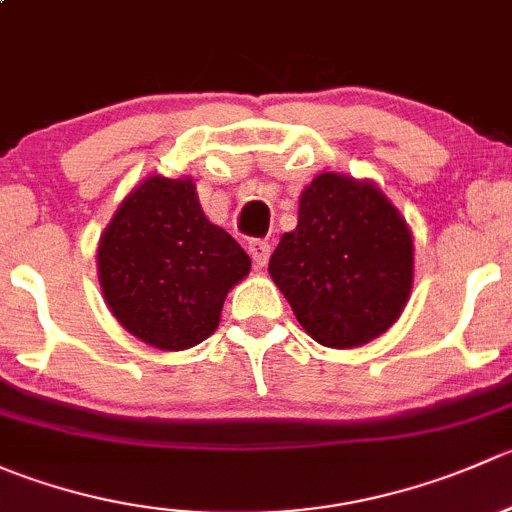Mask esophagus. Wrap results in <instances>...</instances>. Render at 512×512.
<instances>
[{
	"mask_svg": "<svg viewBox=\"0 0 512 512\" xmlns=\"http://www.w3.org/2000/svg\"><path fill=\"white\" fill-rule=\"evenodd\" d=\"M247 250H250V257L252 262H255V267H265L267 260H270V242L267 240H250V245H247Z\"/></svg>",
	"mask_w": 512,
	"mask_h": 512,
	"instance_id": "34e87169",
	"label": "esophagus"
}]
</instances>
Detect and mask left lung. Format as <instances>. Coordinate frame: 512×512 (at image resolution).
<instances>
[{
	"mask_svg": "<svg viewBox=\"0 0 512 512\" xmlns=\"http://www.w3.org/2000/svg\"><path fill=\"white\" fill-rule=\"evenodd\" d=\"M270 275L304 332L352 349L399 319L414 282V240L376 185L322 173L270 257Z\"/></svg>",
	"mask_w": 512,
	"mask_h": 512,
	"instance_id": "left-lung-1",
	"label": "left lung"
}]
</instances>
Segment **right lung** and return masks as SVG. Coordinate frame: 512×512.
<instances>
[{
	"instance_id": "add662e5",
	"label": "right lung",
	"mask_w": 512,
	"mask_h": 512,
	"mask_svg": "<svg viewBox=\"0 0 512 512\" xmlns=\"http://www.w3.org/2000/svg\"><path fill=\"white\" fill-rule=\"evenodd\" d=\"M247 272V252L205 218L190 178L143 180L98 245V280L113 317L165 352L208 339L227 292Z\"/></svg>"
}]
</instances>
